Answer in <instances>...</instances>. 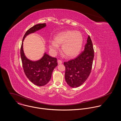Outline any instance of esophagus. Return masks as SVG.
Masks as SVG:
<instances>
[{
  "label": "esophagus",
  "mask_w": 121,
  "mask_h": 121,
  "mask_svg": "<svg viewBox=\"0 0 121 121\" xmlns=\"http://www.w3.org/2000/svg\"><path fill=\"white\" fill-rule=\"evenodd\" d=\"M57 61H58V64H61V63H62V61L61 60H58Z\"/></svg>",
  "instance_id": "obj_1"
}]
</instances>
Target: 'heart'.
<instances>
[{"label": "heart", "instance_id": "heart-1", "mask_svg": "<svg viewBox=\"0 0 121 121\" xmlns=\"http://www.w3.org/2000/svg\"><path fill=\"white\" fill-rule=\"evenodd\" d=\"M83 42L82 34L78 31H68L56 35L54 41L49 42V48L53 53L59 49V46L62 45L63 52L68 57L76 55L81 49Z\"/></svg>", "mask_w": 121, "mask_h": 121}]
</instances>
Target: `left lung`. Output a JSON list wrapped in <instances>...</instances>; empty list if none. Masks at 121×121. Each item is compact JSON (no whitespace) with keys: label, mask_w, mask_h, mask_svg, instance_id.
Returning a JSON list of instances; mask_svg holds the SVG:
<instances>
[{"label":"left lung","mask_w":121,"mask_h":121,"mask_svg":"<svg viewBox=\"0 0 121 121\" xmlns=\"http://www.w3.org/2000/svg\"><path fill=\"white\" fill-rule=\"evenodd\" d=\"M94 57L93 43L88 36L84 50L75 59L64 63L65 80L69 86L77 87L86 81L91 71Z\"/></svg>","instance_id":"1"}]
</instances>
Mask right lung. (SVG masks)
I'll return each instance as SVG.
<instances>
[{
  "label": "right lung",
  "instance_id": "add662e5",
  "mask_svg": "<svg viewBox=\"0 0 121 121\" xmlns=\"http://www.w3.org/2000/svg\"><path fill=\"white\" fill-rule=\"evenodd\" d=\"M46 23L36 25L29 29L24 35L20 48V56L24 71L28 79L34 84L43 86L50 80L53 69L57 66L56 58L45 53L43 57L36 61H32L25 56L23 49V42L27 35L45 27Z\"/></svg>",
  "mask_w": 121,
  "mask_h": 121
}]
</instances>
